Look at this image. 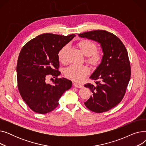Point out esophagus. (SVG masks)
Returning <instances> with one entry per match:
<instances>
[{
    "label": "esophagus",
    "instance_id": "1",
    "mask_svg": "<svg viewBox=\"0 0 146 146\" xmlns=\"http://www.w3.org/2000/svg\"><path fill=\"white\" fill-rule=\"evenodd\" d=\"M74 86L75 88H82L83 87V86L80 83H74Z\"/></svg>",
    "mask_w": 146,
    "mask_h": 146
}]
</instances>
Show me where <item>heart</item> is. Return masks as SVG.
I'll use <instances>...</instances> for the list:
<instances>
[{"mask_svg":"<svg viewBox=\"0 0 146 146\" xmlns=\"http://www.w3.org/2000/svg\"><path fill=\"white\" fill-rule=\"evenodd\" d=\"M77 46L84 55L86 56L85 60L90 66L98 67L102 63L104 54L97 50V44L90 40H82L77 43ZM67 45L61 47L58 53L57 57L60 62L63 63L65 60V54ZM90 73L89 68L85 65H70L65 68L64 74L66 77L75 82L82 81Z\"/></svg>","mask_w":146,"mask_h":146,"instance_id":"heart-1","label":"heart"}]
</instances>
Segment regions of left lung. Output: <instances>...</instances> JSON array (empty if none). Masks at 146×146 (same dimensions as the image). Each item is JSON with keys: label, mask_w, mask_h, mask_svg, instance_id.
I'll return each mask as SVG.
<instances>
[{"label": "left lung", "mask_w": 146, "mask_h": 146, "mask_svg": "<svg viewBox=\"0 0 146 146\" xmlns=\"http://www.w3.org/2000/svg\"><path fill=\"white\" fill-rule=\"evenodd\" d=\"M78 35L101 43L104 52L102 63L90 77L95 83L85 85L93 94L85 105L96 113L108 111L121 102L126 92L131 77L127 50L118 37L105 30Z\"/></svg>", "instance_id": "1"}]
</instances>
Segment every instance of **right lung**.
I'll return each instance as SVG.
<instances>
[{
	"instance_id": "1",
	"label": "right lung",
	"mask_w": 146,
	"mask_h": 146,
	"mask_svg": "<svg viewBox=\"0 0 146 146\" xmlns=\"http://www.w3.org/2000/svg\"><path fill=\"white\" fill-rule=\"evenodd\" d=\"M75 36L45 33L30 40L21 49L17 66L18 88L34 112L45 114L52 111L64 92L72 87L70 80L58 78L61 72L57 53ZM48 75L55 78L52 84L46 83Z\"/></svg>"
}]
</instances>
